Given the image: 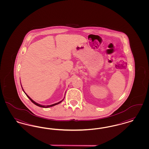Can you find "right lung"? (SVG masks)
I'll use <instances>...</instances> for the list:
<instances>
[{"label":"right lung","instance_id":"1","mask_svg":"<svg viewBox=\"0 0 149 149\" xmlns=\"http://www.w3.org/2000/svg\"><path fill=\"white\" fill-rule=\"evenodd\" d=\"M22 90H23V89H22ZM23 91H24V90H23ZM24 93H25V92H24ZM25 93V94L26 95V96H27L28 98H29V99H30V100H31V102L33 103L34 104L36 105L37 106H39V107H42V108H49V107H51L54 106V105H56L58 104L59 103H60L61 102H62V100H63V99L62 100H61V101H60V102H58V103H55V104H54L50 105H47V106H44V105H42L39 104H38V103H36L35 102H34V101H33V99H31V98H30V97H29V96H28V95L27 94H26V93Z\"/></svg>","mask_w":149,"mask_h":149}]
</instances>
